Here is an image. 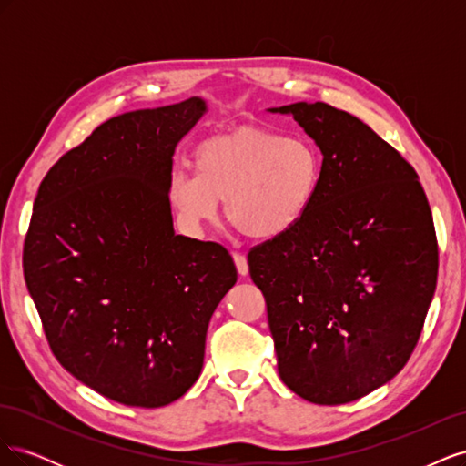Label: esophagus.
<instances>
[{
  "instance_id": "34e87169",
  "label": "esophagus",
  "mask_w": 466,
  "mask_h": 466,
  "mask_svg": "<svg viewBox=\"0 0 466 466\" xmlns=\"http://www.w3.org/2000/svg\"><path fill=\"white\" fill-rule=\"evenodd\" d=\"M233 260H235V266H237V272L241 276H247L248 274V262L243 255H238V252H233Z\"/></svg>"
}]
</instances>
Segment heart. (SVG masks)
<instances>
[{
	"label": "heart",
	"mask_w": 466,
	"mask_h": 466,
	"mask_svg": "<svg viewBox=\"0 0 466 466\" xmlns=\"http://www.w3.org/2000/svg\"><path fill=\"white\" fill-rule=\"evenodd\" d=\"M196 173L175 171L171 200L182 228L200 233L219 221L221 202L233 228L255 241L291 233L311 209L322 173L319 149L301 136L238 128L206 139Z\"/></svg>",
	"instance_id": "b5f03b06"
}]
</instances>
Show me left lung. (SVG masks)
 I'll list each match as a JSON object with an SVG mask.
<instances>
[{"mask_svg": "<svg viewBox=\"0 0 466 466\" xmlns=\"http://www.w3.org/2000/svg\"><path fill=\"white\" fill-rule=\"evenodd\" d=\"M293 116L322 153L317 198L291 233L248 252L278 373L315 404L358 400L410 358L437 281L430 204L402 155L327 103Z\"/></svg>", "mask_w": 466, "mask_h": 466, "instance_id": "left-lung-1", "label": "left lung"}]
</instances>
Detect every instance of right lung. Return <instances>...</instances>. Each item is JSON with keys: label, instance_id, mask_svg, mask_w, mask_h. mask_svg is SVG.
<instances>
[{"label": "right lung", "instance_id": "add662e5", "mask_svg": "<svg viewBox=\"0 0 466 466\" xmlns=\"http://www.w3.org/2000/svg\"><path fill=\"white\" fill-rule=\"evenodd\" d=\"M202 96L124 112L56 163L25 241V281L54 356L103 397L142 408L200 377L211 315L237 281L229 252L175 233L173 155Z\"/></svg>", "mask_w": 466, "mask_h": 466}]
</instances>
